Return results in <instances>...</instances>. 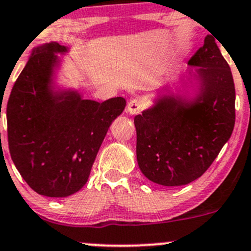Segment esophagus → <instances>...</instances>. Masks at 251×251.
<instances>
[{
    "label": "esophagus",
    "instance_id": "34e87169",
    "mask_svg": "<svg viewBox=\"0 0 251 251\" xmlns=\"http://www.w3.org/2000/svg\"><path fill=\"white\" fill-rule=\"evenodd\" d=\"M143 108H144V103H143V101L139 100V99H133V100H131L130 102L127 103L126 111L132 115H136L142 112Z\"/></svg>",
    "mask_w": 251,
    "mask_h": 251
}]
</instances>
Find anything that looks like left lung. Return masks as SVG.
<instances>
[{"instance_id": "8db88e82", "label": "left lung", "mask_w": 251, "mask_h": 251, "mask_svg": "<svg viewBox=\"0 0 251 251\" xmlns=\"http://www.w3.org/2000/svg\"><path fill=\"white\" fill-rule=\"evenodd\" d=\"M188 65L194 78L192 95L163 93L134 117L140 172L167 187L199 178L235 126L232 74L212 35H206Z\"/></svg>"}]
</instances>
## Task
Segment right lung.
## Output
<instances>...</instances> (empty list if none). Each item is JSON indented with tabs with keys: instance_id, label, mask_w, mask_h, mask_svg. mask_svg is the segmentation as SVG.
I'll return each mask as SVG.
<instances>
[{
	"instance_id": "right-lung-1",
	"label": "right lung",
	"mask_w": 251,
	"mask_h": 251,
	"mask_svg": "<svg viewBox=\"0 0 251 251\" xmlns=\"http://www.w3.org/2000/svg\"><path fill=\"white\" fill-rule=\"evenodd\" d=\"M69 51L57 41L33 49L7 104L14 164L33 191L50 198L69 197L84 186L109 126L126 106L124 98L98 102L60 87L58 54Z\"/></svg>"
}]
</instances>
